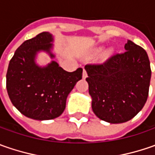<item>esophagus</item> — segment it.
I'll use <instances>...</instances> for the list:
<instances>
[{
    "label": "esophagus",
    "instance_id": "34e87169",
    "mask_svg": "<svg viewBox=\"0 0 155 155\" xmlns=\"http://www.w3.org/2000/svg\"><path fill=\"white\" fill-rule=\"evenodd\" d=\"M87 78V72L85 70L83 71V78Z\"/></svg>",
    "mask_w": 155,
    "mask_h": 155
}]
</instances>
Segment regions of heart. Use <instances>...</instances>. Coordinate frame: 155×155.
Returning <instances> with one entry per match:
<instances>
[{"instance_id":"b5f03b06","label":"heart","mask_w":155,"mask_h":155,"mask_svg":"<svg viewBox=\"0 0 155 155\" xmlns=\"http://www.w3.org/2000/svg\"><path fill=\"white\" fill-rule=\"evenodd\" d=\"M104 46H99L97 48H96L94 51H93V53L95 54V55H97V54H100V53H102L103 51H104Z\"/></svg>"}]
</instances>
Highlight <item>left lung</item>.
I'll return each instance as SVG.
<instances>
[{"label":"left lung","instance_id":"obj_1","mask_svg":"<svg viewBox=\"0 0 155 155\" xmlns=\"http://www.w3.org/2000/svg\"><path fill=\"white\" fill-rule=\"evenodd\" d=\"M125 52L103 64L86 65L91 108L99 119L122 123L136 116L146 104L151 79L146 51L131 40Z\"/></svg>","mask_w":155,"mask_h":155}]
</instances>
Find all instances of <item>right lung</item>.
<instances>
[{
  "mask_svg": "<svg viewBox=\"0 0 155 155\" xmlns=\"http://www.w3.org/2000/svg\"><path fill=\"white\" fill-rule=\"evenodd\" d=\"M54 36L48 32L26 40L15 51L7 72V91L13 105L22 115L33 120L57 118L64 112L66 99L83 69L68 72L53 60ZM40 52H45L51 62L45 66L37 63Z\"/></svg>",
  "mask_w": 155,
  "mask_h": 155,
  "instance_id": "obj_1",
  "label": "right lung"
}]
</instances>
